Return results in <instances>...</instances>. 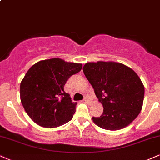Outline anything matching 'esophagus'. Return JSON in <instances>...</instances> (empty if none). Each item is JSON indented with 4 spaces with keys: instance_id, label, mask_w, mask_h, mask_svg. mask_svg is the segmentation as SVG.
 <instances>
[{
    "instance_id": "34e87169",
    "label": "esophagus",
    "mask_w": 160,
    "mask_h": 160,
    "mask_svg": "<svg viewBox=\"0 0 160 160\" xmlns=\"http://www.w3.org/2000/svg\"><path fill=\"white\" fill-rule=\"evenodd\" d=\"M83 101L86 102V103H88V101H89V100H88V96H85V97H84V99H83Z\"/></svg>"
}]
</instances>
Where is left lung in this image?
I'll return each instance as SVG.
<instances>
[{"label":"left lung","instance_id":"left-lung-1","mask_svg":"<svg viewBox=\"0 0 160 160\" xmlns=\"http://www.w3.org/2000/svg\"><path fill=\"white\" fill-rule=\"evenodd\" d=\"M82 70L103 107L101 116L92 117L94 123L108 130L128 126L143 104L145 87L137 74L115 62H87Z\"/></svg>","mask_w":160,"mask_h":160}]
</instances>
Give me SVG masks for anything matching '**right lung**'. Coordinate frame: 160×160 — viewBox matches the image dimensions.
<instances>
[{
	"instance_id": "right-lung-1",
	"label": "right lung",
	"mask_w": 160,
	"mask_h": 160,
	"mask_svg": "<svg viewBox=\"0 0 160 160\" xmlns=\"http://www.w3.org/2000/svg\"><path fill=\"white\" fill-rule=\"evenodd\" d=\"M82 65L53 58L36 62L28 71L20 85L21 101L34 122L53 128L68 122L75 112L77 102L64 91V86Z\"/></svg>"
}]
</instances>
